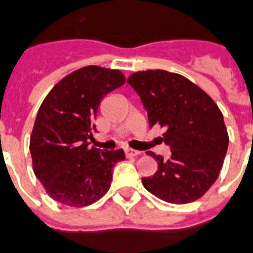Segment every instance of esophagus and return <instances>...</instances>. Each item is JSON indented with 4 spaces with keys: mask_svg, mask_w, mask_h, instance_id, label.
<instances>
[{
    "mask_svg": "<svg viewBox=\"0 0 253 253\" xmlns=\"http://www.w3.org/2000/svg\"><path fill=\"white\" fill-rule=\"evenodd\" d=\"M125 155L128 156V157H136V156L140 155V152L136 151V149H130V148H126V149H125Z\"/></svg>",
    "mask_w": 253,
    "mask_h": 253,
    "instance_id": "1",
    "label": "esophagus"
}]
</instances>
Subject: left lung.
I'll return each instance as SVG.
<instances>
[{
    "instance_id": "left-lung-1",
    "label": "left lung",
    "mask_w": 253,
    "mask_h": 253,
    "mask_svg": "<svg viewBox=\"0 0 253 253\" xmlns=\"http://www.w3.org/2000/svg\"><path fill=\"white\" fill-rule=\"evenodd\" d=\"M128 84L137 92L149 126L165 128L170 157L148 152L159 169L142 177L152 195L172 204L200 199L219 177L228 149V132L216 102L196 84L167 70L136 72Z\"/></svg>"
}]
</instances>
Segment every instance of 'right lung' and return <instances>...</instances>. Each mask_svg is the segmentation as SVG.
Returning <instances> with one entry per match:
<instances>
[{
	"label": "right lung",
	"mask_w": 253,
	"mask_h": 253,
	"mask_svg": "<svg viewBox=\"0 0 253 253\" xmlns=\"http://www.w3.org/2000/svg\"><path fill=\"white\" fill-rule=\"evenodd\" d=\"M125 84L120 70L84 66L57 83L40 106L30 136L36 177L53 200L86 207L111 188L123 149L89 147L102 98Z\"/></svg>",
	"instance_id": "obj_1"
}]
</instances>
